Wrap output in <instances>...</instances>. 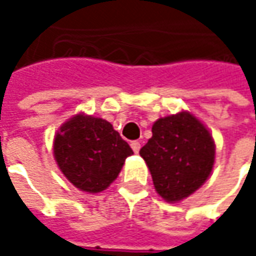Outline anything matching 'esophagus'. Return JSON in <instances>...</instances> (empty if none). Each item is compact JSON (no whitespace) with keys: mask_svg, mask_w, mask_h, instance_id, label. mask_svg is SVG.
<instances>
[{"mask_svg":"<svg viewBox=\"0 0 256 256\" xmlns=\"http://www.w3.org/2000/svg\"><path fill=\"white\" fill-rule=\"evenodd\" d=\"M131 148L134 150V152L138 154L140 152V150H141V142H140V141H132V142H131Z\"/></svg>","mask_w":256,"mask_h":256,"instance_id":"34e87169","label":"esophagus"}]
</instances>
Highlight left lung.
Returning a JSON list of instances; mask_svg holds the SVG:
<instances>
[{"instance_id":"left-lung-1","label":"left lung","mask_w":256,"mask_h":256,"mask_svg":"<svg viewBox=\"0 0 256 256\" xmlns=\"http://www.w3.org/2000/svg\"><path fill=\"white\" fill-rule=\"evenodd\" d=\"M140 155L152 176L155 191L166 202H178L201 188L215 161V142L208 128L182 111L160 118Z\"/></svg>"}]
</instances>
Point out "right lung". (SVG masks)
I'll list each match as a JSON object with an SVG mask.
<instances>
[{
    "label": "right lung",
    "mask_w": 256,
    "mask_h": 256,
    "mask_svg": "<svg viewBox=\"0 0 256 256\" xmlns=\"http://www.w3.org/2000/svg\"><path fill=\"white\" fill-rule=\"evenodd\" d=\"M132 150L102 118L76 114L54 138V156L65 178L90 194L106 190Z\"/></svg>",
    "instance_id": "add662e5"
}]
</instances>
